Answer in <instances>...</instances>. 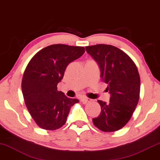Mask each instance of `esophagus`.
<instances>
[{"mask_svg": "<svg viewBox=\"0 0 160 160\" xmlns=\"http://www.w3.org/2000/svg\"><path fill=\"white\" fill-rule=\"evenodd\" d=\"M81 101L82 102L83 104H87V102H92V99L87 98V97H83V98L81 99Z\"/></svg>", "mask_w": 160, "mask_h": 160, "instance_id": "obj_1", "label": "esophagus"}]
</instances>
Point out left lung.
I'll list each match as a JSON object with an SVG mask.
<instances>
[{"instance_id": "left-lung-1", "label": "left lung", "mask_w": 160, "mask_h": 160, "mask_svg": "<svg viewBox=\"0 0 160 160\" xmlns=\"http://www.w3.org/2000/svg\"><path fill=\"white\" fill-rule=\"evenodd\" d=\"M100 68L102 80L108 84L110 102L98 100L101 112L92 119L104 132L120 130L129 121L137 106L140 94V76L137 67L126 53L110 45L86 47Z\"/></svg>"}]
</instances>
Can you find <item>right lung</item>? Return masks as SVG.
Instances as JSON below:
<instances>
[{"mask_svg": "<svg viewBox=\"0 0 160 160\" xmlns=\"http://www.w3.org/2000/svg\"><path fill=\"white\" fill-rule=\"evenodd\" d=\"M85 52L84 47L56 44L40 50L30 60L22 82L24 102L37 125L53 131L66 123L71 108L77 99L58 91L68 65Z\"/></svg>", "mask_w": 160, "mask_h": 160, "instance_id": "1", "label": "right lung"}]
</instances>
